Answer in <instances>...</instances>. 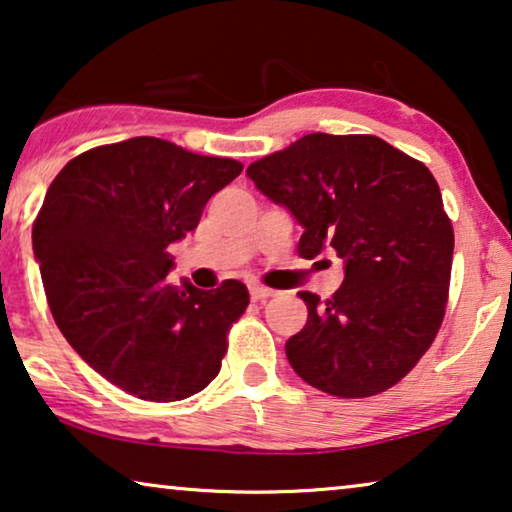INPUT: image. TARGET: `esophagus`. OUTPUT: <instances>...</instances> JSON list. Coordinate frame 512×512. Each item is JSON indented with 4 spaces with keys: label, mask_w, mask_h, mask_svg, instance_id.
I'll return each instance as SVG.
<instances>
[{
    "label": "esophagus",
    "mask_w": 512,
    "mask_h": 512,
    "mask_svg": "<svg viewBox=\"0 0 512 512\" xmlns=\"http://www.w3.org/2000/svg\"><path fill=\"white\" fill-rule=\"evenodd\" d=\"M273 294H276V292H273V289H269V287H264V285H250V299H253V301H266Z\"/></svg>",
    "instance_id": "34e87169"
}]
</instances>
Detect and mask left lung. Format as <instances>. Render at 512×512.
Wrapping results in <instances>:
<instances>
[{
  "label": "left lung",
  "mask_w": 512,
  "mask_h": 512,
  "mask_svg": "<svg viewBox=\"0 0 512 512\" xmlns=\"http://www.w3.org/2000/svg\"><path fill=\"white\" fill-rule=\"evenodd\" d=\"M246 174L303 227L299 255L333 250V299L299 292L308 322L285 342L296 375L338 398L377 395L407 375L448 301L453 227L430 170L375 135L310 133Z\"/></svg>",
  "instance_id": "left-lung-1"
}]
</instances>
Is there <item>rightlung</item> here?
<instances>
[{
  "label": "right lung",
  "instance_id": "add662e5",
  "mask_svg": "<svg viewBox=\"0 0 512 512\" xmlns=\"http://www.w3.org/2000/svg\"><path fill=\"white\" fill-rule=\"evenodd\" d=\"M232 158L131 137L73 158L45 193L32 243L52 317L89 368L151 402L200 393L250 301L239 280L204 292L167 276V253L239 177Z\"/></svg>",
  "mask_w": 512,
  "mask_h": 512
}]
</instances>
